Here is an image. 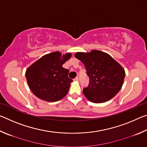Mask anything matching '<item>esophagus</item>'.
<instances>
[{
    "mask_svg": "<svg viewBox=\"0 0 147 147\" xmlns=\"http://www.w3.org/2000/svg\"><path fill=\"white\" fill-rule=\"evenodd\" d=\"M74 81H77V82H78V81H79V78H78V76H77V77H76L74 79Z\"/></svg>",
    "mask_w": 147,
    "mask_h": 147,
    "instance_id": "34e87169",
    "label": "esophagus"
}]
</instances>
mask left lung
Returning <instances> with one entry per match:
<instances>
[{
  "mask_svg": "<svg viewBox=\"0 0 147 147\" xmlns=\"http://www.w3.org/2000/svg\"><path fill=\"white\" fill-rule=\"evenodd\" d=\"M75 58L84 64L89 84L83 93L89 101L102 103L115 96L123 86L125 71L108 54L97 50L76 53Z\"/></svg>",
  "mask_w": 147,
  "mask_h": 147,
  "instance_id": "left-lung-1",
  "label": "left lung"
}]
</instances>
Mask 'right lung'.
Masks as SVG:
<instances>
[{"label":"right lung","instance_id":"add662e5","mask_svg":"<svg viewBox=\"0 0 147 147\" xmlns=\"http://www.w3.org/2000/svg\"><path fill=\"white\" fill-rule=\"evenodd\" d=\"M71 53L61 56L59 51L46 54L27 69L25 76L30 89L37 97L47 102L61 100L67 94L73 80L63 64Z\"/></svg>","mask_w":147,"mask_h":147}]
</instances>
